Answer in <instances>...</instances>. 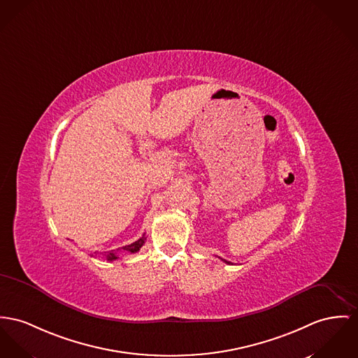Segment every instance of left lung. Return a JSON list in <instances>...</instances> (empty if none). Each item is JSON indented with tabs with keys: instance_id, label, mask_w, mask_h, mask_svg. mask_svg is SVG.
I'll list each match as a JSON object with an SVG mask.
<instances>
[{
	"instance_id": "obj_1",
	"label": "left lung",
	"mask_w": 358,
	"mask_h": 358,
	"mask_svg": "<svg viewBox=\"0 0 358 358\" xmlns=\"http://www.w3.org/2000/svg\"><path fill=\"white\" fill-rule=\"evenodd\" d=\"M222 261H224V262H225V263H228V264H229V263H231V262H228V261H225V259H222Z\"/></svg>"
}]
</instances>
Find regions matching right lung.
<instances>
[{
	"mask_svg": "<svg viewBox=\"0 0 358 358\" xmlns=\"http://www.w3.org/2000/svg\"><path fill=\"white\" fill-rule=\"evenodd\" d=\"M145 240H146V238H145V235H143V238H138L137 241H134V243H131V244H129V245L122 247V250H123V251H127V252H131V254L138 252L140 248L143 247ZM104 255H106L107 261H115V259H118V255H117V252H114V251H111V252H108V254H104Z\"/></svg>",
	"mask_w": 358,
	"mask_h": 358,
	"instance_id": "obj_1",
	"label": "right lung"
}]
</instances>
